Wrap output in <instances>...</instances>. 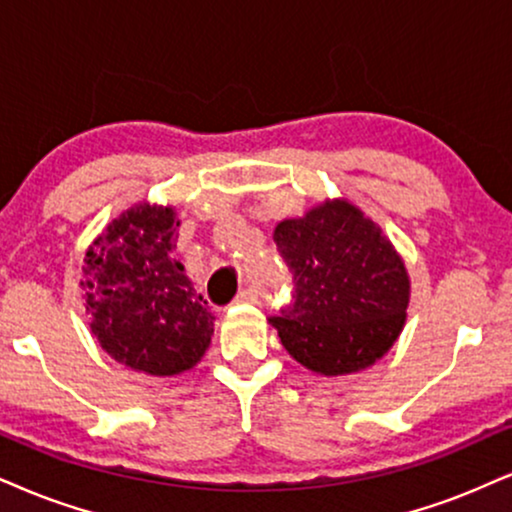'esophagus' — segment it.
I'll list each match as a JSON object with an SVG mask.
<instances>
[{"label": "esophagus", "mask_w": 512, "mask_h": 512, "mask_svg": "<svg viewBox=\"0 0 512 512\" xmlns=\"http://www.w3.org/2000/svg\"><path fill=\"white\" fill-rule=\"evenodd\" d=\"M258 301V292L256 289H242V292L237 294V299H235V304H256Z\"/></svg>", "instance_id": "34e87169"}]
</instances>
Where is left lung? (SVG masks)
Instances as JSON below:
<instances>
[{"instance_id":"left-lung-1","label":"left lung","mask_w":512,"mask_h":512,"mask_svg":"<svg viewBox=\"0 0 512 512\" xmlns=\"http://www.w3.org/2000/svg\"><path fill=\"white\" fill-rule=\"evenodd\" d=\"M296 301L270 323L294 361L325 377L380 361L406 325L410 277L382 227L349 199H325L275 227Z\"/></svg>"}]
</instances>
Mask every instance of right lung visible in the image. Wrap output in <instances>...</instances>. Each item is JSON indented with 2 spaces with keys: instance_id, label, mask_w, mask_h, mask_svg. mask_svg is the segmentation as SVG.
Returning a JSON list of instances; mask_svg holds the SVG:
<instances>
[{
  "instance_id": "1",
  "label": "right lung",
  "mask_w": 512,
  "mask_h": 512,
  "mask_svg": "<svg viewBox=\"0 0 512 512\" xmlns=\"http://www.w3.org/2000/svg\"><path fill=\"white\" fill-rule=\"evenodd\" d=\"M175 206L140 201L85 251L80 287L90 332L116 363L144 375L192 370L213 337V313L173 258Z\"/></svg>"
}]
</instances>
